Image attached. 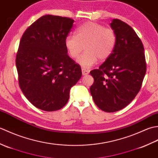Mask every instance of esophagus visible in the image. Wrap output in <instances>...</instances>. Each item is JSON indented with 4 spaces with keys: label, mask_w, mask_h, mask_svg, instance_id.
<instances>
[{
    "label": "esophagus",
    "mask_w": 158,
    "mask_h": 158,
    "mask_svg": "<svg viewBox=\"0 0 158 158\" xmlns=\"http://www.w3.org/2000/svg\"><path fill=\"white\" fill-rule=\"evenodd\" d=\"M89 71L88 70H86L85 69H82V75H87L88 74H89Z\"/></svg>",
    "instance_id": "1"
}]
</instances>
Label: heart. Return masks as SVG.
I'll use <instances>...</instances> for the list:
<instances>
[{"label": "heart", "mask_w": 158, "mask_h": 158, "mask_svg": "<svg viewBox=\"0 0 158 158\" xmlns=\"http://www.w3.org/2000/svg\"><path fill=\"white\" fill-rule=\"evenodd\" d=\"M116 44V35L112 29L95 22H88L79 26L75 36H67L64 45L70 58H77L84 47L85 52L77 60L83 69H88L98 59L105 60L111 55Z\"/></svg>", "instance_id": "heart-1"}]
</instances>
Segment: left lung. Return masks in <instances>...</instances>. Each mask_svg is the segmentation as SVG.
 I'll use <instances>...</instances> for the list:
<instances>
[{
    "label": "left lung",
    "instance_id": "1",
    "mask_svg": "<svg viewBox=\"0 0 158 158\" xmlns=\"http://www.w3.org/2000/svg\"><path fill=\"white\" fill-rule=\"evenodd\" d=\"M116 35L115 49L98 69L90 71L94 81L90 93L103 111H118L128 105L141 88L146 73L144 47L132 27L118 19L110 23Z\"/></svg>",
    "mask_w": 158,
    "mask_h": 158
}]
</instances>
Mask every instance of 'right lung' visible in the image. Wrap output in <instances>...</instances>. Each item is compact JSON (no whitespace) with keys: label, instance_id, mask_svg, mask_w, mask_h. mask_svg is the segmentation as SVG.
Returning <instances> with one entry per match:
<instances>
[{"label":"right lung","instance_id":"1","mask_svg":"<svg viewBox=\"0 0 158 158\" xmlns=\"http://www.w3.org/2000/svg\"><path fill=\"white\" fill-rule=\"evenodd\" d=\"M73 23L66 17L43 15L22 36L15 59L19 85L39 109H62L70 88L81 77V66L67 54L64 45Z\"/></svg>","mask_w":158,"mask_h":158}]
</instances>
